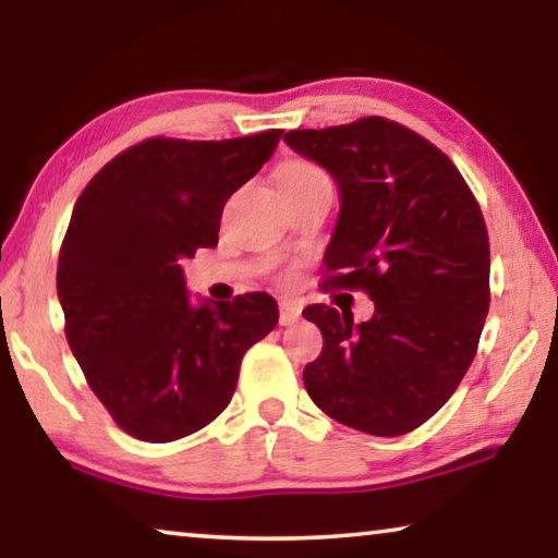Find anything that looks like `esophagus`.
I'll list each match as a JSON object with an SVG mask.
<instances>
[{
    "instance_id": "obj_1",
    "label": "esophagus",
    "mask_w": 558,
    "mask_h": 558,
    "mask_svg": "<svg viewBox=\"0 0 558 558\" xmlns=\"http://www.w3.org/2000/svg\"><path fill=\"white\" fill-rule=\"evenodd\" d=\"M298 319H300V307L295 305V302L282 300L280 302V325L290 327V325H295Z\"/></svg>"
}]
</instances>
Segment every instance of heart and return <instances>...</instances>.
<instances>
[{
	"label": "heart",
	"instance_id": "1",
	"mask_svg": "<svg viewBox=\"0 0 558 558\" xmlns=\"http://www.w3.org/2000/svg\"><path fill=\"white\" fill-rule=\"evenodd\" d=\"M280 174H307V177H319L323 172L315 165H307V162H292L288 167H282Z\"/></svg>",
	"mask_w": 558,
	"mask_h": 558
}]
</instances>
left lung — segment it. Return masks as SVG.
<instances>
[{
  "label": "left lung",
  "instance_id": "left-lung-1",
  "mask_svg": "<svg viewBox=\"0 0 558 558\" xmlns=\"http://www.w3.org/2000/svg\"><path fill=\"white\" fill-rule=\"evenodd\" d=\"M282 140L339 189L325 286L362 288L374 302L366 323L329 305L302 313L325 342L302 372L305 389L349 428L403 436L450 399L475 359L489 310L483 214L456 165L399 122L362 118Z\"/></svg>",
  "mask_w": 558,
  "mask_h": 558
}]
</instances>
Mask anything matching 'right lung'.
Segmentation results:
<instances>
[{
    "label": "right lung",
    "instance_id": "right-lung-1",
    "mask_svg": "<svg viewBox=\"0 0 558 558\" xmlns=\"http://www.w3.org/2000/svg\"><path fill=\"white\" fill-rule=\"evenodd\" d=\"M280 135L145 140L102 167L73 206L56 272L65 339L132 438L169 442L209 426L231 401L243 354L278 325L266 292L192 302L179 260L219 243L223 204Z\"/></svg>",
    "mask_w": 558,
    "mask_h": 558
}]
</instances>
